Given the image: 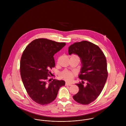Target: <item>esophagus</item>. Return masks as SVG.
Segmentation results:
<instances>
[{
    "mask_svg": "<svg viewBox=\"0 0 126 126\" xmlns=\"http://www.w3.org/2000/svg\"><path fill=\"white\" fill-rule=\"evenodd\" d=\"M72 84L71 83H69V82H66V83H65V85L66 86H71V85H72Z\"/></svg>",
    "mask_w": 126,
    "mask_h": 126,
    "instance_id": "1",
    "label": "esophagus"
}]
</instances>
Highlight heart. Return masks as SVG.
<instances>
[{"instance_id": "b5f03b06", "label": "heart", "mask_w": 126, "mask_h": 126, "mask_svg": "<svg viewBox=\"0 0 126 126\" xmlns=\"http://www.w3.org/2000/svg\"><path fill=\"white\" fill-rule=\"evenodd\" d=\"M72 56H78L76 55H72ZM75 72L69 71L68 70H64L60 74V76L61 78L63 79H64L66 80L69 81L72 79L75 76Z\"/></svg>"}]
</instances>
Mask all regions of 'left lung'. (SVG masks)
I'll list each match as a JSON object with an SVG mask.
<instances>
[{
	"label": "left lung",
	"mask_w": 126,
	"mask_h": 126,
	"mask_svg": "<svg viewBox=\"0 0 126 126\" xmlns=\"http://www.w3.org/2000/svg\"><path fill=\"white\" fill-rule=\"evenodd\" d=\"M68 53L78 55L82 63L79 77L82 81L76 84L79 90L73 95V99L79 103L88 105L97 98L106 82L108 73L106 57L97 45L87 41L71 45ZM84 81H87L85 86Z\"/></svg>",
	"instance_id": "8db88e82"
}]
</instances>
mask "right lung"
<instances>
[{
	"label": "right lung",
	"mask_w": 126,
	"mask_h": 126,
	"mask_svg": "<svg viewBox=\"0 0 126 126\" xmlns=\"http://www.w3.org/2000/svg\"><path fill=\"white\" fill-rule=\"evenodd\" d=\"M65 43H59L45 38L32 41L26 47L20 60L22 80L30 97L36 103L45 105L54 101L64 80L51 79L50 69L55 66L53 56Z\"/></svg>",
	"instance_id": "add662e5"
}]
</instances>
